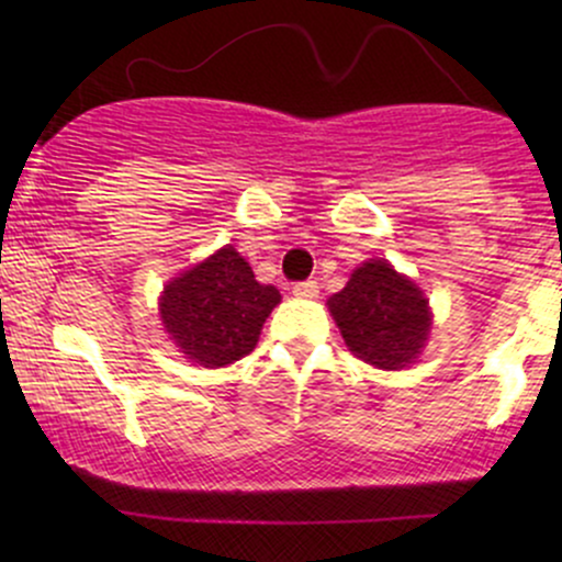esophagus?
<instances>
[{"label":"esophagus","instance_id":"esophagus-1","mask_svg":"<svg viewBox=\"0 0 562 562\" xmlns=\"http://www.w3.org/2000/svg\"><path fill=\"white\" fill-rule=\"evenodd\" d=\"M293 295H295V299H317V295H319L317 280L295 282V285H293Z\"/></svg>","mask_w":562,"mask_h":562}]
</instances>
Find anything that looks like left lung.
<instances>
[{
	"mask_svg": "<svg viewBox=\"0 0 562 562\" xmlns=\"http://www.w3.org/2000/svg\"><path fill=\"white\" fill-rule=\"evenodd\" d=\"M327 306L346 346L380 370H402L409 364L430 330L423 290L393 272L389 261L362 263Z\"/></svg>",
	"mask_w": 562,
	"mask_h": 562,
	"instance_id": "8db88e82",
	"label": "left lung"
}]
</instances>
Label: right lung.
Returning a JSON list of instances; mask_svg holds the SVG:
<instances>
[{
	"label": "right lung",
	"mask_w": 562,
	"mask_h": 562,
	"mask_svg": "<svg viewBox=\"0 0 562 562\" xmlns=\"http://www.w3.org/2000/svg\"><path fill=\"white\" fill-rule=\"evenodd\" d=\"M277 303L280 290L256 282L248 261L227 245L166 285L160 319L187 359L224 367L254 351Z\"/></svg>",
	"instance_id": "1"
}]
</instances>
